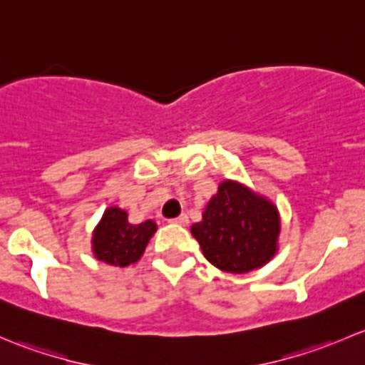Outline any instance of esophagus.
Masks as SVG:
<instances>
[{
    "label": "esophagus",
    "instance_id": "esophagus-1",
    "mask_svg": "<svg viewBox=\"0 0 365 365\" xmlns=\"http://www.w3.org/2000/svg\"><path fill=\"white\" fill-rule=\"evenodd\" d=\"M187 216L186 214H181V216H178V217H174V220H170L168 221V223H174V225H182V227H186L187 225Z\"/></svg>",
    "mask_w": 365,
    "mask_h": 365
}]
</instances>
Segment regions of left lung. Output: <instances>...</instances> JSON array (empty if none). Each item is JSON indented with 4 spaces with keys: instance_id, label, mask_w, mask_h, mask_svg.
<instances>
[{
    "instance_id": "obj_1",
    "label": "left lung",
    "mask_w": 365,
    "mask_h": 365,
    "mask_svg": "<svg viewBox=\"0 0 365 365\" xmlns=\"http://www.w3.org/2000/svg\"><path fill=\"white\" fill-rule=\"evenodd\" d=\"M281 217L276 205L246 184L225 179L191 227L202 253L214 267L232 274L260 269L277 253Z\"/></svg>"
}]
</instances>
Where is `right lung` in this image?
I'll return each mask as SVG.
<instances>
[{"instance_id": "add662e5", "label": "right lung", "mask_w": 365, "mask_h": 365, "mask_svg": "<svg viewBox=\"0 0 365 365\" xmlns=\"http://www.w3.org/2000/svg\"><path fill=\"white\" fill-rule=\"evenodd\" d=\"M158 225L153 220L135 225L128 221L125 209L112 205L93 230L91 250L100 262L114 267H126L140 260L149 239Z\"/></svg>"}]
</instances>
